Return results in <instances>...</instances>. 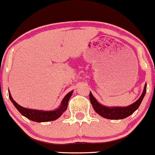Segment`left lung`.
I'll list each match as a JSON object with an SVG mask.
<instances>
[{
  "mask_svg": "<svg viewBox=\"0 0 155 155\" xmlns=\"http://www.w3.org/2000/svg\"><path fill=\"white\" fill-rule=\"evenodd\" d=\"M146 84H145L144 90L142 91V95L138 99L137 101L133 102L131 105L125 107H108L105 105H102L99 103L96 98L93 96L92 93H90V100L93 105V109L95 110L97 114L102 116L104 118L111 119V120H120L127 117L128 116L131 115L135 111L138 109V108L140 105L144 96H145V93H146Z\"/></svg>",
  "mask_w": 155,
  "mask_h": 155,
  "instance_id": "1",
  "label": "left lung"
}]
</instances>
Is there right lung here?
Listing matches in <instances>:
<instances>
[{
    "label": "right lung",
    "instance_id": "right-lung-1",
    "mask_svg": "<svg viewBox=\"0 0 155 155\" xmlns=\"http://www.w3.org/2000/svg\"><path fill=\"white\" fill-rule=\"evenodd\" d=\"M73 93V90L69 92L65 95V97L62 100L60 105L56 109L53 110V111H42V110H36V109H31V108H24V107L19 105L16 101L13 100L12 98L11 94H10V91H9V98H10V101L14 105L16 109L24 116V117H27L29 120H32L35 122H38V123H41V122H47L51 121V120H55L56 119L59 118L62 114L65 111V110L68 108V102L69 99L71 98V95Z\"/></svg>",
    "mask_w": 155,
    "mask_h": 155
}]
</instances>
